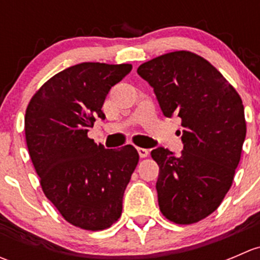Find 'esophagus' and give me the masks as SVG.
<instances>
[{
  "mask_svg": "<svg viewBox=\"0 0 260 260\" xmlns=\"http://www.w3.org/2000/svg\"><path fill=\"white\" fill-rule=\"evenodd\" d=\"M137 151H138V154H140V157H142V158H143V157H147L149 154L148 149L142 148V147H138Z\"/></svg>",
  "mask_w": 260,
  "mask_h": 260,
  "instance_id": "esophagus-1",
  "label": "esophagus"
}]
</instances>
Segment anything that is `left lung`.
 I'll list each match as a JSON object with an SVG mask.
<instances>
[{
	"label": "left lung",
	"instance_id": "8db88e82",
	"mask_svg": "<svg viewBox=\"0 0 260 260\" xmlns=\"http://www.w3.org/2000/svg\"><path fill=\"white\" fill-rule=\"evenodd\" d=\"M165 117L177 115L180 156L157 147L156 183L162 214L176 224H193L214 212L229 191L246 135L242 98L208 60L174 51L140 65Z\"/></svg>",
	"mask_w": 260,
	"mask_h": 260
}]
</instances>
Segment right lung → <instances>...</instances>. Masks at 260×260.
Segmentation results:
<instances>
[{
	"label": "right lung",
	"mask_w": 260,
	"mask_h": 260,
	"mask_svg": "<svg viewBox=\"0 0 260 260\" xmlns=\"http://www.w3.org/2000/svg\"><path fill=\"white\" fill-rule=\"evenodd\" d=\"M131 64L81 62L49 79L31 98L25 135L46 198L65 220L85 230H103L122 214L124 190L138 164L137 149H107L88 137L111 88Z\"/></svg>",
	"instance_id": "add662e5"
}]
</instances>
